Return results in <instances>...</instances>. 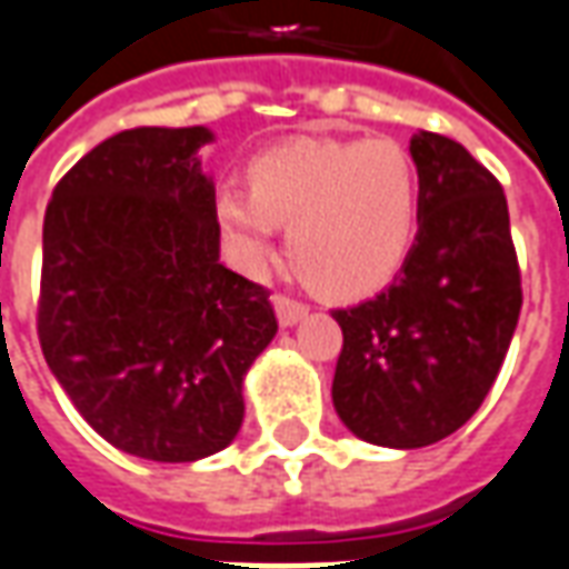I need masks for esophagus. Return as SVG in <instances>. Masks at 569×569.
Instances as JSON below:
<instances>
[{"label": "esophagus", "mask_w": 569, "mask_h": 569, "mask_svg": "<svg viewBox=\"0 0 569 569\" xmlns=\"http://www.w3.org/2000/svg\"><path fill=\"white\" fill-rule=\"evenodd\" d=\"M273 308H277V317H280L283 327H292V323H299L301 317L308 315V305L289 299V296H273Z\"/></svg>", "instance_id": "obj_1"}]
</instances>
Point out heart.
<instances>
[{
    "instance_id": "1",
    "label": "heart",
    "mask_w": 569,
    "mask_h": 569,
    "mask_svg": "<svg viewBox=\"0 0 569 569\" xmlns=\"http://www.w3.org/2000/svg\"><path fill=\"white\" fill-rule=\"evenodd\" d=\"M417 208L415 161L392 139H296L254 158L249 189H220L214 220L239 270L264 273L286 227L289 258L317 289L361 296L401 268Z\"/></svg>"
}]
</instances>
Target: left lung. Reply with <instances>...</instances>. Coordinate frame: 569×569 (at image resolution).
I'll return each instance as SVG.
<instances>
[{"instance_id":"8db88e82","label":"left lung","mask_w":569,"mask_h":569,"mask_svg":"<svg viewBox=\"0 0 569 569\" xmlns=\"http://www.w3.org/2000/svg\"><path fill=\"white\" fill-rule=\"evenodd\" d=\"M417 239L377 299L342 327L336 415L358 439L423 448L461 430L489 396L523 305L505 189L455 139H411Z\"/></svg>"}]
</instances>
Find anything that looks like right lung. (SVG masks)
Masks as SVG:
<instances>
[{"label":"right lung","instance_id":"1","mask_svg":"<svg viewBox=\"0 0 569 569\" xmlns=\"http://www.w3.org/2000/svg\"><path fill=\"white\" fill-rule=\"evenodd\" d=\"M204 127L114 133L58 180L42 220L37 333L106 442L187 463L242 427V380L277 336L264 286L220 264Z\"/></svg>","mask_w":569,"mask_h":569}]
</instances>
